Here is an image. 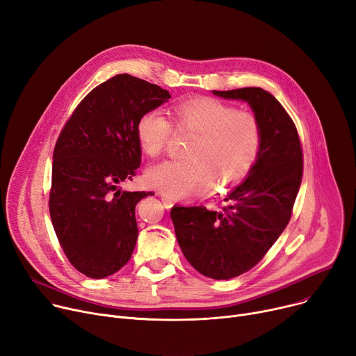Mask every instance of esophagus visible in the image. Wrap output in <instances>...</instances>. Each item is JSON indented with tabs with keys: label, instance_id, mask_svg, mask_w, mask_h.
<instances>
[{
	"label": "esophagus",
	"instance_id": "1",
	"mask_svg": "<svg viewBox=\"0 0 356 356\" xmlns=\"http://www.w3.org/2000/svg\"><path fill=\"white\" fill-rule=\"evenodd\" d=\"M161 200H162V202H163V207L166 208V210H171L172 205H174L172 200H171V198H168V197H166V195H163V194H161Z\"/></svg>",
	"mask_w": 356,
	"mask_h": 356
}]
</instances>
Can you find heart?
Wrapping results in <instances>:
<instances>
[{
  "mask_svg": "<svg viewBox=\"0 0 356 356\" xmlns=\"http://www.w3.org/2000/svg\"><path fill=\"white\" fill-rule=\"evenodd\" d=\"M174 118L179 129L195 132L186 159H171L152 165L146 181L168 198H185L225 190L240 182L254 165L261 146L257 118L237 111L214 97H197L178 103ZM136 135L145 152L159 155L172 135V123L162 111L140 115Z\"/></svg>",
  "mask_w": 356,
  "mask_h": 356,
  "instance_id": "heart-1",
  "label": "heart"
}]
</instances>
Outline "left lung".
<instances>
[{"mask_svg": "<svg viewBox=\"0 0 356 356\" xmlns=\"http://www.w3.org/2000/svg\"><path fill=\"white\" fill-rule=\"evenodd\" d=\"M213 93L250 104L261 127L260 152L220 211L175 205L171 218L185 259L201 275L227 280L254 267L289 224L303 155L295 123L273 95L261 88Z\"/></svg>", "mask_w": 356, "mask_h": 356, "instance_id": "obj_1", "label": "left lung"}]
</instances>
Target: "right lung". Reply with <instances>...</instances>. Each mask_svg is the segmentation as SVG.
Wrapping results in <instances>:
<instances>
[{
    "mask_svg": "<svg viewBox=\"0 0 356 356\" xmlns=\"http://www.w3.org/2000/svg\"><path fill=\"white\" fill-rule=\"evenodd\" d=\"M170 97L149 81L116 74L79 103L56 142L50 217L63 252L88 277H108L132 256L135 207L152 193L122 191L119 184L140 165L138 119Z\"/></svg>",
    "mask_w": 356,
    "mask_h": 356,
    "instance_id": "add662e5",
    "label": "right lung"
}]
</instances>
